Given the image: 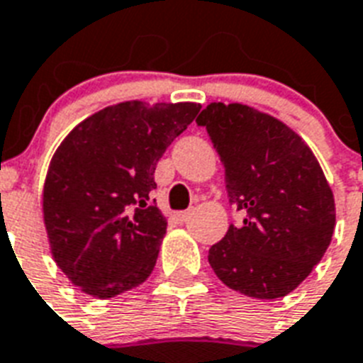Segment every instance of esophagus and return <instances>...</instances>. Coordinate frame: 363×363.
<instances>
[{"label":"esophagus","mask_w":363,"mask_h":363,"mask_svg":"<svg viewBox=\"0 0 363 363\" xmlns=\"http://www.w3.org/2000/svg\"><path fill=\"white\" fill-rule=\"evenodd\" d=\"M189 216H191V211L185 210V211H176L172 217H174V221H176V223H185Z\"/></svg>","instance_id":"34e87169"}]
</instances>
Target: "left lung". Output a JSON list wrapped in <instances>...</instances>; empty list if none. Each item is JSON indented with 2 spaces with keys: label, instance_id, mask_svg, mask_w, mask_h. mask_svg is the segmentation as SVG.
Here are the masks:
<instances>
[{
  "label": "left lung",
  "instance_id": "8db88e82",
  "mask_svg": "<svg viewBox=\"0 0 363 363\" xmlns=\"http://www.w3.org/2000/svg\"><path fill=\"white\" fill-rule=\"evenodd\" d=\"M225 168L230 206L243 213L208 262L227 286L275 300L320 262L335 228V204L323 168L285 123L245 104H208L196 118Z\"/></svg>",
  "mask_w": 363,
  "mask_h": 363
}]
</instances>
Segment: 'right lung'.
<instances>
[{"mask_svg": "<svg viewBox=\"0 0 363 363\" xmlns=\"http://www.w3.org/2000/svg\"><path fill=\"white\" fill-rule=\"evenodd\" d=\"M200 104L129 101L69 133L46 174L43 211L63 274L97 298L131 291L152 274L167 230L152 191L167 147Z\"/></svg>", "mask_w": 363, "mask_h": 363, "instance_id": "obj_1", "label": "right lung"}]
</instances>
